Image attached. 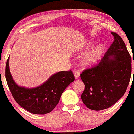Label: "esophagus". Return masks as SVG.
<instances>
[{
	"label": "esophagus",
	"instance_id": "1",
	"mask_svg": "<svg viewBox=\"0 0 134 134\" xmlns=\"http://www.w3.org/2000/svg\"><path fill=\"white\" fill-rule=\"evenodd\" d=\"M80 76V72L79 71H75L74 72V77H75V79H78Z\"/></svg>",
	"mask_w": 134,
	"mask_h": 134
}]
</instances>
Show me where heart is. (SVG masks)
I'll use <instances>...</instances> for the list:
<instances>
[{
    "instance_id": "b5f03b06",
    "label": "heart",
    "mask_w": 134,
    "mask_h": 134,
    "mask_svg": "<svg viewBox=\"0 0 134 134\" xmlns=\"http://www.w3.org/2000/svg\"><path fill=\"white\" fill-rule=\"evenodd\" d=\"M92 43L88 42L87 44V48L90 47ZM104 46L102 44H99L92 48V49L85 53L82 57L81 63L85 66H89L93 65L100 60L104 52Z\"/></svg>"
}]
</instances>
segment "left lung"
I'll list each match as a JSON object with an SVG mask.
<instances>
[{
  "label": "left lung",
  "instance_id": "8db88e82",
  "mask_svg": "<svg viewBox=\"0 0 134 134\" xmlns=\"http://www.w3.org/2000/svg\"><path fill=\"white\" fill-rule=\"evenodd\" d=\"M111 34L114 41L99 64L80 74L85 85L81 99L91 110H104L113 105L124 96L130 82L131 57L121 37Z\"/></svg>",
  "mask_w": 134,
  "mask_h": 134
}]
</instances>
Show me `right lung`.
<instances>
[{"label": "right lung", "mask_w": 134, "mask_h": 134, "mask_svg": "<svg viewBox=\"0 0 134 134\" xmlns=\"http://www.w3.org/2000/svg\"><path fill=\"white\" fill-rule=\"evenodd\" d=\"M9 57L5 67V78L13 97L17 104L30 113L43 115L55 107L63 92L74 81L71 70L61 71L54 74L46 82L35 88L19 86L11 75L9 69Z\"/></svg>", "instance_id": "obj_1"}]
</instances>
